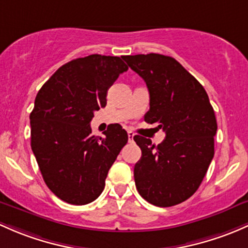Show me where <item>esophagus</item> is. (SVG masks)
Returning a JSON list of instances; mask_svg holds the SVG:
<instances>
[{
    "mask_svg": "<svg viewBox=\"0 0 248 248\" xmlns=\"http://www.w3.org/2000/svg\"><path fill=\"white\" fill-rule=\"evenodd\" d=\"M133 138H134V133L128 132V140H129V142L133 141Z\"/></svg>",
    "mask_w": 248,
    "mask_h": 248,
    "instance_id": "1",
    "label": "esophagus"
}]
</instances>
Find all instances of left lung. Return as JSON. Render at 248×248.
Listing matches in <instances>:
<instances>
[{"label":"left lung","instance_id":"1","mask_svg":"<svg viewBox=\"0 0 248 248\" xmlns=\"http://www.w3.org/2000/svg\"><path fill=\"white\" fill-rule=\"evenodd\" d=\"M150 93L147 124L165 132L163 142L135 135L141 158L134 166L138 191L151 204L172 207L191 197L214 157L217 131L207 91L172 57L158 53L124 56Z\"/></svg>","mask_w":248,"mask_h":248}]
</instances>
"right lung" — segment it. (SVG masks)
Instances as JSON below:
<instances>
[{"instance_id": "right-lung-1", "label": "right lung", "mask_w": 248, "mask_h": 248, "mask_svg": "<svg viewBox=\"0 0 248 248\" xmlns=\"http://www.w3.org/2000/svg\"><path fill=\"white\" fill-rule=\"evenodd\" d=\"M128 66L120 57L91 54L59 67L41 87L31 113V146L48 189L70 204L93 202L109 169L128 141L119 124L91 134L93 111Z\"/></svg>"}]
</instances>
